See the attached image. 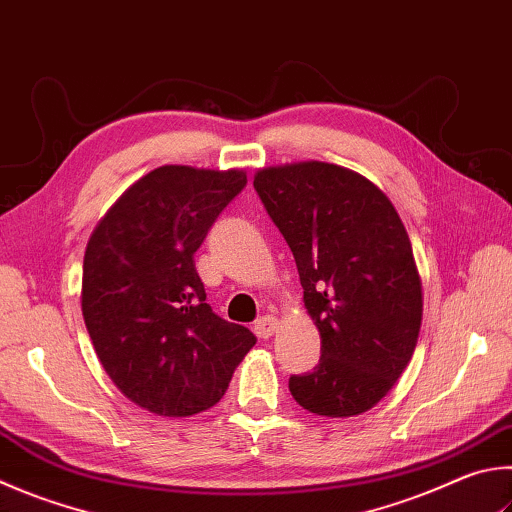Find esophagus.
<instances>
[{"label": "esophagus", "instance_id": "obj_1", "mask_svg": "<svg viewBox=\"0 0 512 512\" xmlns=\"http://www.w3.org/2000/svg\"><path fill=\"white\" fill-rule=\"evenodd\" d=\"M277 327H280V320H277L275 315H262V318L255 322L257 338H264V340L271 338L273 333L277 331Z\"/></svg>", "mask_w": 512, "mask_h": 512}]
</instances>
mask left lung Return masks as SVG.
Here are the masks:
<instances>
[{
	"label": "left lung",
	"instance_id": "8db88e82",
	"mask_svg": "<svg viewBox=\"0 0 512 512\" xmlns=\"http://www.w3.org/2000/svg\"><path fill=\"white\" fill-rule=\"evenodd\" d=\"M255 192L295 257L320 362L288 378L304 410L356 416L403 374L423 315L410 237L383 192L331 163L257 172Z\"/></svg>",
	"mask_w": 512,
	"mask_h": 512
}]
</instances>
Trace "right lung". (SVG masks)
I'll use <instances>...</instances> for the list:
<instances>
[{
  "mask_svg": "<svg viewBox=\"0 0 512 512\" xmlns=\"http://www.w3.org/2000/svg\"><path fill=\"white\" fill-rule=\"evenodd\" d=\"M239 170L163 165L136 181L91 235L82 315L102 367L129 401L192 416L226 394L257 338L212 311L194 253L246 188Z\"/></svg>",
  "mask_w": 512,
  "mask_h": 512,
  "instance_id": "obj_1",
  "label": "right lung"
}]
</instances>
